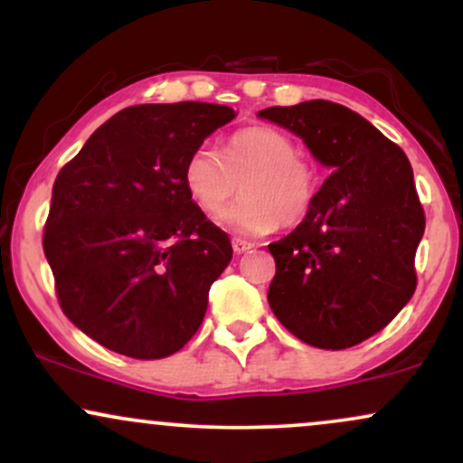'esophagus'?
<instances>
[{"instance_id": "34e87169", "label": "esophagus", "mask_w": 463, "mask_h": 463, "mask_svg": "<svg viewBox=\"0 0 463 463\" xmlns=\"http://www.w3.org/2000/svg\"><path fill=\"white\" fill-rule=\"evenodd\" d=\"M250 248H252V243L246 241V239H239V237L232 239V250H235V254H243V252H248Z\"/></svg>"}]
</instances>
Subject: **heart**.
I'll return each instance as SVG.
<instances>
[{
  "label": "heart",
  "mask_w": 463,
  "mask_h": 463,
  "mask_svg": "<svg viewBox=\"0 0 463 463\" xmlns=\"http://www.w3.org/2000/svg\"><path fill=\"white\" fill-rule=\"evenodd\" d=\"M184 187L206 215L222 209L243 187V198L222 215L232 231L265 235L307 220L320 194V172L285 132L252 126L226 141L224 156L200 146L184 163Z\"/></svg>",
  "instance_id": "b5f03b06"
}]
</instances>
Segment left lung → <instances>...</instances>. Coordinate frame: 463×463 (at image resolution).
<instances>
[{
	"label": "left lung",
	"mask_w": 463,
	"mask_h": 463,
	"mask_svg": "<svg viewBox=\"0 0 463 463\" xmlns=\"http://www.w3.org/2000/svg\"><path fill=\"white\" fill-rule=\"evenodd\" d=\"M259 117L298 135L331 169L307 220L268 246L276 261L269 307L309 346H357L416 291L424 211L409 158L368 119L326 99Z\"/></svg>",
	"instance_id": "1"
}]
</instances>
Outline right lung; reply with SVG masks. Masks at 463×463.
<instances>
[{
  "label": "right lung",
  "mask_w": 463,
  "mask_h": 463,
  "mask_svg": "<svg viewBox=\"0 0 463 463\" xmlns=\"http://www.w3.org/2000/svg\"><path fill=\"white\" fill-rule=\"evenodd\" d=\"M232 119L222 104L130 106L58 172L45 257L62 313L104 348L163 359L200 328L232 246L183 174L189 154Z\"/></svg>",
  "instance_id": "1"
}]
</instances>
